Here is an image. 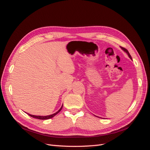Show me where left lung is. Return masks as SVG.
<instances>
[{
  "mask_svg": "<svg viewBox=\"0 0 150 150\" xmlns=\"http://www.w3.org/2000/svg\"><path fill=\"white\" fill-rule=\"evenodd\" d=\"M121 48L123 50V51H125V52H126V53H127V54H128V56H129V57L131 59H132V58H131V55L129 54V52H128V50H127L126 49H125V48H124V47H121Z\"/></svg>",
  "mask_w": 150,
  "mask_h": 150,
  "instance_id": "left-lung-1",
  "label": "left lung"
}]
</instances>
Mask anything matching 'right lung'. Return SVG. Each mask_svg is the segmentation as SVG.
<instances>
[{
    "instance_id": "add662e5",
    "label": "right lung",
    "mask_w": 150,
    "mask_h": 150,
    "mask_svg": "<svg viewBox=\"0 0 150 150\" xmlns=\"http://www.w3.org/2000/svg\"><path fill=\"white\" fill-rule=\"evenodd\" d=\"M62 106H63V104L62 105L61 108L59 109V110L57 111L56 112L54 113V114L51 115H48V116H35V115H32L28 114H28L30 116L33 117H34V118H36V119H39V120H48V119H50V118H52V117H53L54 116H55L57 114H58V113L59 112L61 111V110H62Z\"/></svg>"
}]
</instances>
